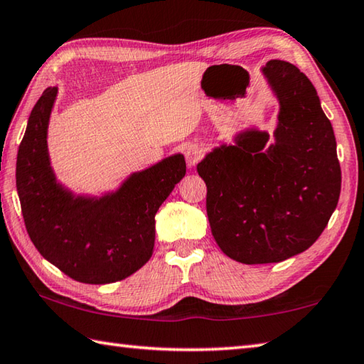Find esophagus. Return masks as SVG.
<instances>
[{
    "mask_svg": "<svg viewBox=\"0 0 364 364\" xmlns=\"http://www.w3.org/2000/svg\"><path fill=\"white\" fill-rule=\"evenodd\" d=\"M203 159V149L198 146V144H191L185 150V160H187L188 168H195L198 161Z\"/></svg>",
    "mask_w": 364,
    "mask_h": 364,
    "instance_id": "1",
    "label": "esophagus"
}]
</instances>
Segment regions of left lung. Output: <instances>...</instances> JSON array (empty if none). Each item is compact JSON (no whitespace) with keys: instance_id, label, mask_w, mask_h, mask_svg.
Listing matches in <instances>:
<instances>
[{"instance_id":"1","label":"left lung","mask_w":364,"mask_h":364,"mask_svg":"<svg viewBox=\"0 0 364 364\" xmlns=\"http://www.w3.org/2000/svg\"><path fill=\"white\" fill-rule=\"evenodd\" d=\"M262 73L279 101L272 141L255 127L242 129L196 166L212 236L244 264L279 263L309 249L341 193L334 132L312 82L282 60L267 61Z\"/></svg>"}]
</instances>
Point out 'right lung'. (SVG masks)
Returning a JSON list of instances; mask_svg holds the SVG:
<instances>
[{
    "label": "right lung",
    "instance_id": "right-lung-1",
    "mask_svg": "<svg viewBox=\"0 0 364 364\" xmlns=\"http://www.w3.org/2000/svg\"><path fill=\"white\" fill-rule=\"evenodd\" d=\"M58 87L34 105L17 154V193L31 242L47 262L82 284H112L146 264L155 214L185 176L182 154L129 174L101 196L75 195L50 166L47 129Z\"/></svg>",
    "mask_w": 364,
    "mask_h": 364
}]
</instances>
